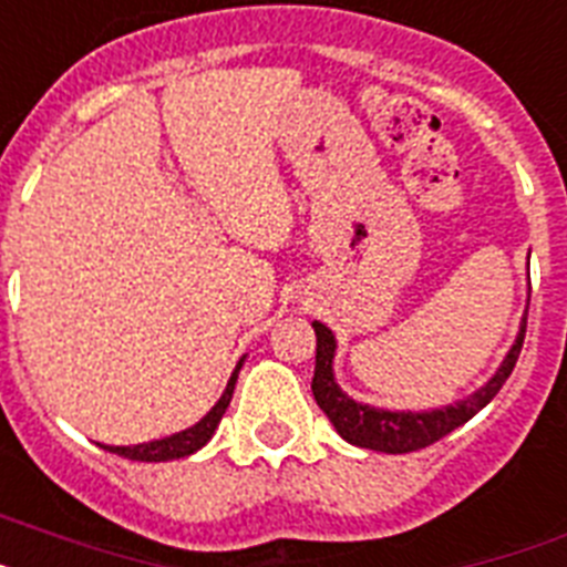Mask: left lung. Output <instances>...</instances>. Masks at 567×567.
Segmentation results:
<instances>
[{
    "instance_id": "1",
    "label": "left lung",
    "mask_w": 567,
    "mask_h": 567,
    "mask_svg": "<svg viewBox=\"0 0 567 567\" xmlns=\"http://www.w3.org/2000/svg\"><path fill=\"white\" fill-rule=\"evenodd\" d=\"M527 317L518 326L516 342L511 346L507 357L496 369V374L484 383L478 392L450 406L430 409V412H389V409L369 406V403H357L354 398L342 392L334 380V351L337 340L331 334V328L322 322H313V334H317V365H313L311 392L317 406L328 415V421L334 423V430L340 432L349 444L363 446V450H378V453L403 455L415 453L423 446L435 444L453 430H458L461 423H467L475 412H482L498 389L504 386V380L511 378L513 365L518 360L522 342H525Z\"/></svg>"
}]
</instances>
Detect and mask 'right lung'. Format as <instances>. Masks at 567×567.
Listing matches in <instances>:
<instances>
[{"label":"right lung","instance_id":"obj_1","mask_svg":"<svg viewBox=\"0 0 567 567\" xmlns=\"http://www.w3.org/2000/svg\"><path fill=\"white\" fill-rule=\"evenodd\" d=\"M241 363H245V357H241L239 363H236V369H233L225 394L218 398L216 406H213L202 421L195 423V426L175 432V435L169 437H161V441H150V444L106 446V450L114 455H123V458H130V461H175V458H187V455H193L195 450H202V446L213 437V432H216L218 421H221V415L227 412V406H230L233 389H236V378H239Z\"/></svg>","mask_w":567,"mask_h":567}]
</instances>
